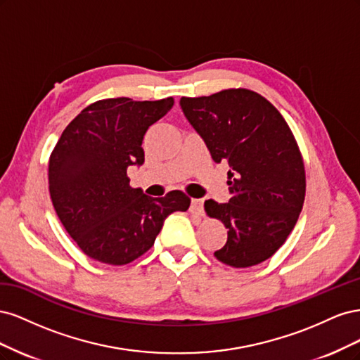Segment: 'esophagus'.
I'll return each mask as SVG.
<instances>
[{
	"label": "esophagus",
	"instance_id": "esophagus-1",
	"mask_svg": "<svg viewBox=\"0 0 360 360\" xmlns=\"http://www.w3.org/2000/svg\"><path fill=\"white\" fill-rule=\"evenodd\" d=\"M191 212L202 214L204 213V200L202 198H192L191 200Z\"/></svg>",
	"mask_w": 360,
	"mask_h": 360
}]
</instances>
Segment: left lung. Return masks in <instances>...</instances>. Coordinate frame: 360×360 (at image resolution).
I'll return each mask as SVG.
<instances>
[{
    "label": "left lung",
    "mask_w": 360,
    "mask_h": 360,
    "mask_svg": "<svg viewBox=\"0 0 360 360\" xmlns=\"http://www.w3.org/2000/svg\"><path fill=\"white\" fill-rule=\"evenodd\" d=\"M180 106L216 163H226L228 202L204 209L228 228L214 257L231 267L263 263L284 245L302 212L304 168L296 139L276 108L255 91L181 97Z\"/></svg>",
    "instance_id": "obj_1"
}]
</instances>
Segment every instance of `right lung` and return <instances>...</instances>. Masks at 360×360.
<instances>
[{
	"mask_svg": "<svg viewBox=\"0 0 360 360\" xmlns=\"http://www.w3.org/2000/svg\"><path fill=\"white\" fill-rule=\"evenodd\" d=\"M172 106V97L99 101L72 120L52 151L53 209L82 252L99 263L136 259L153 246L171 213L189 209L191 198L181 191L153 198L130 188L127 179L129 167L144 163L147 129Z\"/></svg>",
	"mask_w": 360,
	"mask_h": 360,
	"instance_id": "1",
	"label": "right lung"
}]
</instances>
